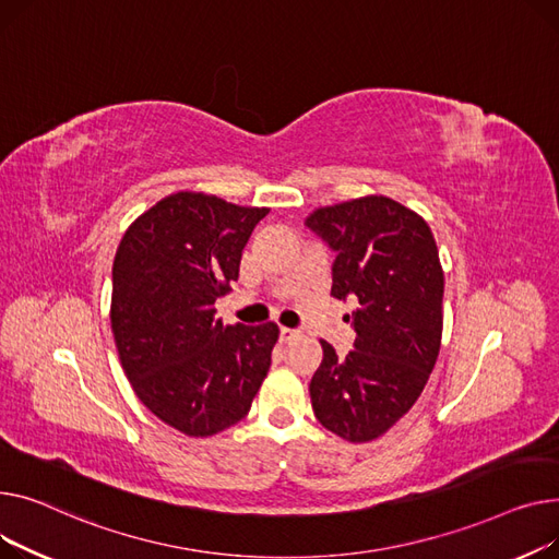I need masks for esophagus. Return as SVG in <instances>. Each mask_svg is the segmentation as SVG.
Listing matches in <instances>:
<instances>
[{"mask_svg": "<svg viewBox=\"0 0 559 559\" xmlns=\"http://www.w3.org/2000/svg\"><path fill=\"white\" fill-rule=\"evenodd\" d=\"M298 334H300V332L288 330V326H282V330H280V341H282V343H290V341L298 338Z\"/></svg>", "mask_w": 559, "mask_h": 559, "instance_id": "esophagus-1", "label": "esophagus"}]
</instances>
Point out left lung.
Here are the masks:
<instances>
[{
    "label": "left lung",
    "mask_w": 559,
    "mask_h": 559,
    "mask_svg": "<svg viewBox=\"0 0 559 559\" xmlns=\"http://www.w3.org/2000/svg\"><path fill=\"white\" fill-rule=\"evenodd\" d=\"M307 227L336 252L334 298L358 300L345 316L356 332L354 349L338 356L320 341L311 406L326 431L370 442L413 408L438 360L444 295L438 246L426 221L388 195L318 207Z\"/></svg>",
    "instance_id": "obj_1"
}]
</instances>
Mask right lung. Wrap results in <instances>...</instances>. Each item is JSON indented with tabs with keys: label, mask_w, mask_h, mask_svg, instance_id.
Listing matches in <instances>:
<instances>
[{
	"label": "right lung",
	"mask_w": 559,
	"mask_h": 559,
	"mask_svg": "<svg viewBox=\"0 0 559 559\" xmlns=\"http://www.w3.org/2000/svg\"><path fill=\"white\" fill-rule=\"evenodd\" d=\"M266 214L178 191L138 216L117 248L110 322L121 368L140 402L185 436L243 419L269 374L277 324L214 318Z\"/></svg>",
	"instance_id": "right-lung-1"
}]
</instances>
